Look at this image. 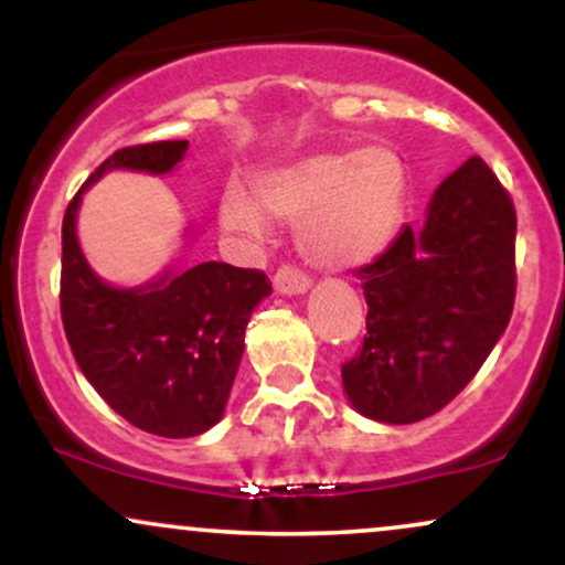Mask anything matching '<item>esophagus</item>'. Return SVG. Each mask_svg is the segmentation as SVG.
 <instances>
[{
	"label": "esophagus",
	"mask_w": 565,
	"mask_h": 565,
	"mask_svg": "<svg viewBox=\"0 0 565 565\" xmlns=\"http://www.w3.org/2000/svg\"><path fill=\"white\" fill-rule=\"evenodd\" d=\"M274 287L278 295H302L310 287V276L295 265H281L274 276Z\"/></svg>",
	"instance_id": "esophagus-1"
}]
</instances>
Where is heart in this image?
<instances>
[{"mask_svg": "<svg viewBox=\"0 0 565 565\" xmlns=\"http://www.w3.org/2000/svg\"><path fill=\"white\" fill-rule=\"evenodd\" d=\"M257 201L231 183L220 199L225 228L263 238L270 217L300 223L310 260L329 268L364 265L391 246L404 223L408 170L387 146L316 151L257 178Z\"/></svg>", "mask_w": 565, "mask_h": 565, "instance_id": "heart-1", "label": "heart"}]
</instances>
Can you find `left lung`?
I'll return each instance as SVG.
<instances>
[{"instance_id": "left-lung-1", "label": "left lung", "mask_w": 565, "mask_h": 565, "mask_svg": "<svg viewBox=\"0 0 565 565\" xmlns=\"http://www.w3.org/2000/svg\"><path fill=\"white\" fill-rule=\"evenodd\" d=\"M515 228L510 193L472 157L433 193L423 228L355 270L366 337L342 385L364 417L419 423L476 377L515 305Z\"/></svg>"}]
</instances>
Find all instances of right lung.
<instances>
[{"instance_id": "obj_1", "label": "right lung", "mask_w": 565, "mask_h": 565, "mask_svg": "<svg viewBox=\"0 0 565 565\" xmlns=\"http://www.w3.org/2000/svg\"><path fill=\"white\" fill-rule=\"evenodd\" d=\"M188 140L119 148L89 174L108 170L170 172ZM84 185L63 215L61 319L89 385L116 414L161 438H191L223 417L242 364L252 310L270 295L263 270L201 263L142 289L103 284L76 242Z\"/></svg>"}]
</instances>
